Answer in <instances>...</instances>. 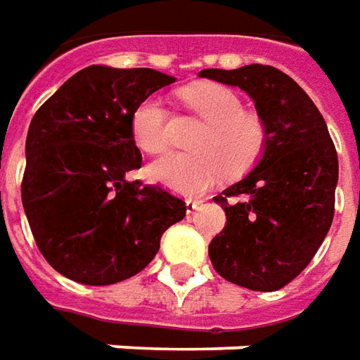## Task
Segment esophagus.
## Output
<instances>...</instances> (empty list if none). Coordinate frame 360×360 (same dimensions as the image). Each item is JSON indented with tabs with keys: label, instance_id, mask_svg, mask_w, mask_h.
Segmentation results:
<instances>
[{
	"label": "esophagus",
	"instance_id": "34e87169",
	"mask_svg": "<svg viewBox=\"0 0 360 360\" xmlns=\"http://www.w3.org/2000/svg\"><path fill=\"white\" fill-rule=\"evenodd\" d=\"M200 206H202L200 200H186V212H188V214H194Z\"/></svg>",
	"mask_w": 360,
	"mask_h": 360
}]
</instances>
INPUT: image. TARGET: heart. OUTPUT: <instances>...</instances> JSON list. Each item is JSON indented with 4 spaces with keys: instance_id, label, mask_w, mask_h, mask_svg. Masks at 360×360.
<instances>
[{
    "instance_id": "1",
    "label": "heart",
    "mask_w": 360,
    "mask_h": 360,
    "mask_svg": "<svg viewBox=\"0 0 360 360\" xmlns=\"http://www.w3.org/2000/svg\"><path fill=\"white\" fill-rule=\"evenodd\" d=\"M182 101L204 120L192 142L194 154H166L146 168L150 180L182 196H202L226 174H245L264 156L267 146L265 118L243 108L236 91L204 83L182 91ZM166 108L162 98L148 96L130 118L132 141L146 154L166 148Z\"/></svg>"
}]
</instances>
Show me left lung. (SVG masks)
Segmentation results:
<instances>
[{
  "mask_svg": "<svg viewBox=\"0 0 360 360\" xmlns=\"http://www.w3.org/2000/svg\"><path fill=\"white\" fill-rule=\"evenodd\" d=\"M200 77L240 86L267 124V146L250 174L214 198L226 226L210 242L214 269L252 291H277L309 265L335 214L337 150L325 118L289 75L269 65Z\"/></svg>",
  "mask_w": 360,
  "mask_h": 360,
  "instance_id": "8db88e82",
  "label": "left lung"
}]
</instances>
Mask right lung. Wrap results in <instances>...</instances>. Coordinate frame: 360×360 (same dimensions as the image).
Instances as JSON below:
<instances>
[{"label":"right lung","mask_w":360,"mask_h":360,"mask_svg":"<svg viewBox=\"0 0 360 360\" xmlns=\"http://www.w3.org/2000/svg\"><path fill=\"white\" fill-rule=\"evenodd\" d=\"M174 81L154 69L91 65L35 112L21 200L39 252L61 276L84 285L136 276L186 216L184 200L127 180L142 164L132 112Z\"/></svg>","instance_id":"1"}]
</instances>
